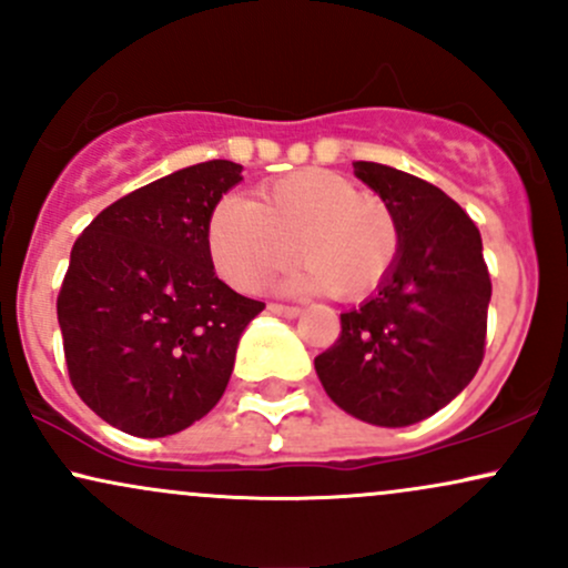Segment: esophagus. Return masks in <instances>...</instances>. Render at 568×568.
Segmentation results:
<instances>
[{
	"instance_id": "1",
	"label": "esophagus",
	"mask_w": 568,
	"mask_h": 568,
	"mask_svg": "<svg viewBox=\"0 0 568 568\" xmlns=\"http://www.w3.org/2000/svg\"><path fill=\"white\" fill-rule=\"evenodd\" d=\"M270 312L280 317H296L302 310H298V306H288V304H270Z\"/></svg>"
}]
</instances>
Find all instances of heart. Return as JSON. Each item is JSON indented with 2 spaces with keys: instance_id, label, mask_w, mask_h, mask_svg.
I'll list each match as a JSON object with an SVG mask.
<instances>
[{
  "instance_id": "b5f03b06",
  "label": "heart",
  "mask_w": 568,
  "mask_h": 568,
  "mask_svg": "<svg viewBox=\"0 0 568 568\" xmlns=\"http://www.w3.org/2000/svg\"><path fill=\"white\" fill-rule=\"evenodd\" d=\"M216 272L232 288L253 291L296 253L304 258L277 277L285 293H336L357 302L389 277L400 253L395 213L379 194L357 192L344 175L306 168L224 197L205 224Z\"/></svg>"
}]
</instances>
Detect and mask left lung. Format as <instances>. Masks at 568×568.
Listing matches in <instances>:
<instances>
[{
	"label": "left lung",
	"instance_id": "left-lung-1",
	"mask_svg": "<svg viewBox=\"0 0 568 568\" xmlns=\"http://www.w3.org/2000/svg\"><path fill=\"white\" fill-rule=\"evenodd\" d=\"M355 175L395 213L400 253L379 291L344 312L315 371L355 419L408 427L478 374L491 277L478 226L446 192L379 162H355Z\"/></svg>",
	"mask_w": 568,
	"mask_h": 568
}]
</instances>
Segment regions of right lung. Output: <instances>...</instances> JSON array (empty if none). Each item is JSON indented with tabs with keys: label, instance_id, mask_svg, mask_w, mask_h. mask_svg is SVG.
<instances>
[{
	"label": "right lung",
	"instance_id": "right-lung-1",
	"mask_svg": "<svg viewBox=\"0 0 568 568\" xmlns=\"http://www.w3.org/2000/svg\"><path fill=\"white\" fill-rule=\"evenodd\" d=\"M243 165L211 160L103 207L58 293L69 379L103 422L165 438L224 395L245 325L264 310L221 283L205 224Z\"/></svg>",
	"mask_w": 568,
	"mask_h": 568
}]
</instances>
